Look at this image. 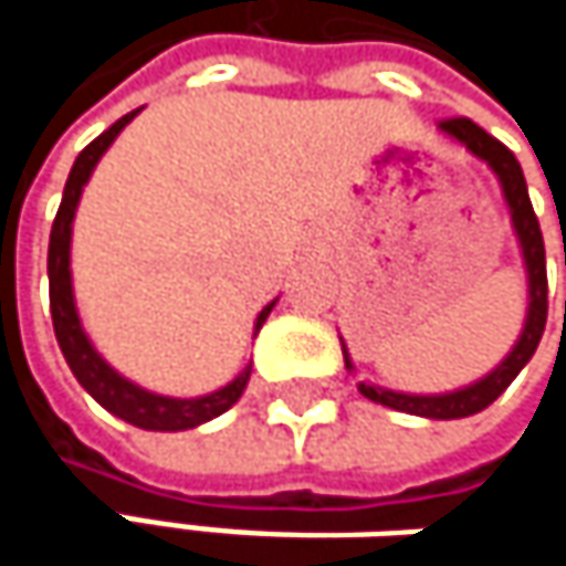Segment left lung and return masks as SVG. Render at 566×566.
<instances>
[{"instance_id": "8db88e82", "label": "left lung", "mask_w": 566, "mask_h": 566, "mask_svg": "<svg viewBox=\"0 0 566 566\" xmlns=\"http://www.w3.org/2000/svg\"><path fill=\"white\" fill-rule=\"evenodd\" d=\"M439 130L446 137H452L455 144H462L472 157L489 164V170L499 176L502 196L509 202L511 229H514V239H517V249H521V259H524V272H527L524 327H521L514 347L509 350V357L495 370H489L482 380H475L469 387H459V390H449V394H399V390H387V387L360 380L357 390L367 399L380 402V406H390V409L409 412V416L465 419V416H475L485 406H492L499 396L509 390L511 380L524 370V364L534 357V350L541 344V334H544V324H547V262H544V235H541V226H537V216H534V206H531V196H527V182H524V172H521V164L514 160V154L502 140L485 134L479 124H472L469 117L442 120ZM344 367L354 374V360H350L347 347H344Z\"/></svg>"}]
</instances>
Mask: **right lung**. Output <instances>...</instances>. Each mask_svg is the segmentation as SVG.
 <instances>
[{
  "label": "right lung",
  "mask_w": 566,
  "mask_h": 566,
  "mask_svg": "<svg viewBox=\"0 0 566 566\" xmlns=\"http://www.w3.org/2000/svg\"><path fill=\"white\" fill-rule=\"evenodd\" d=\"M140 111L124 114L117 124H111L97 140H91L74 167L67 172L64 182V196L57 206L55 226H52V242H49V291H52V324H55V337L71 374L77 377V384L94 396L107 412L120 416L124 422L137 426V429H150V432H182V429H196L216 416H222L232 402H239V396L249 384L252 364L235 374V380H229L226 387L212 390L206 396H164L150 394L144 387H137L134 380H127L124 374H117L91 344V337L84 334V324L77 317V304H74V284H71V222L81 202V192L91 179L94 167L101 164V157L107 154V147L117 140V134L137 117ZM279 301V297H275ZM272 304H265L255 317V334L262 331L265 317L272 314Z\"/></svg>",
  "instance_id": "add662e5"
}]
</instances>
